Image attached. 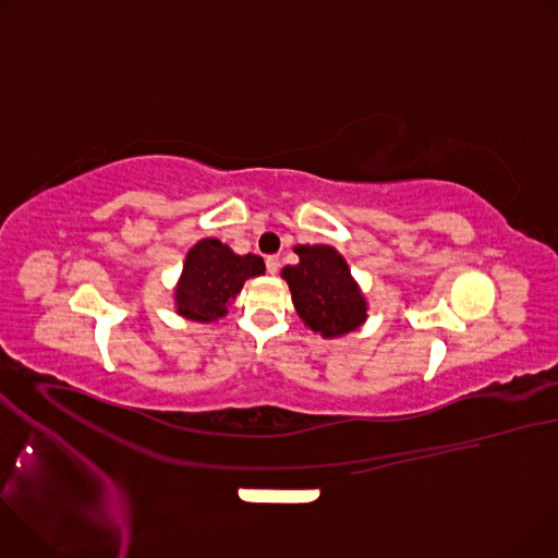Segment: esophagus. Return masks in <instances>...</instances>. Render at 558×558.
Instances as JSON below:
<instances>
[{
    "label": "esophagus",
    "mask_w": 558,
    "mask_h": 558,
    "mask_svg": "<svg viewBox=\"0 0 558 558\" xmlns=\"http://www.w3.org/2000/svg\"><path fill=\"white\" fill-rule=\"evenodd\" d=\"M265 265H267V274H271V276H276V274H278V269H280V260H278V256H267Z\"/></svg>",
    "instance_id": "34e87169"
}]
</instances>
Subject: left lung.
<instances>
[{
    "mask_svg": "<svg viewBox=\"0 0 558 558\" xmlns=\"http://www.w3.org/2000/svg\"><path fill=\"white\" fill-rule=\"evenodd\" d=\"M298 265L282 269L302 323L323 338H340L366 320V300L347 260L329 245H298Z\"/></svg>",
    "mask_w": 558,
    "mask_h": 558,
    "instance_id": "obj_1",
    "label": "left lung"
}]
</instances>
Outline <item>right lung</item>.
<instances>
[{
	"label": "right lung",
	"mask_w": 558,
	"mask_h": 558,
	"mask_svg": "<svg viewBox=\"0 0 558 558\" xmlns=\"http://www.w3.org/2000/svg\"><path fill=\"white\" fill-rule=\"evenodd\" d=\"M263 274L260 256H238L216 238H203L187 252L174 293L177 313L194 323H214L227 313L245 280Z\"/></svg>",
	"instance_id": "obj_1"
}]
</instances>
